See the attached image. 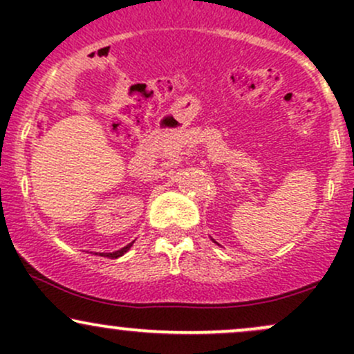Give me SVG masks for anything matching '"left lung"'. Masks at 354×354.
I'll list each match as a JSON object with an SVG mask.
<instances>
[{"mask_svg":"<svg viewBox=\"0 0 354 354\" xmlns=\"http://www.w3.org/2000/svg\"><path fill=\"white\" fill-rule=\"evenodd\" d=\"M213 241H214V239H213ZM214 243H216V241H214Z\"/></svg>","mask_w":354,"mask_h":354,"instance_id":"1","label":"left lung"}]
</instances>
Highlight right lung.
Wrapping results in <instances>:
<instances>
[{
	"label": "right lung",
	"mask_w": 354,
	"mask_h": 354,
	"mask_svg": "<svg viewBox=\"0 0 354 354\" xmlns=\"http://www.w3.org/2000/svg\"><path fill=\"white\" fill-rule=\"evenodd\" d=\"M133 243H135V241H133ZM133 243H129V245H126L124 248H121V250L113 251V253H100V256H106V258H120V256H123L126 251H128L129 248L133 246Z\"/></svg>",
	"instance_id": "1"
}]
</instances>
